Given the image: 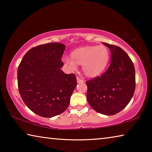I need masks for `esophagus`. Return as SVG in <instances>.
<instances>
[{
    "mask_svg": "<svg viewBox=\"0 0 152 152\" xmlns=\"http://www.w3.org/2000/svg\"><path fill=\"white\" fill-rule=\"evenodd\" d=\"M77 82H78V83H82V82H84V81L83 80H82L80 78H78V77H77Z\"/></svg>",
    "mask_w": 152,
    "mask_h": 152,
    "instance_id": "esophagus-1",
    "label": "esophagus"
}]
</instances>
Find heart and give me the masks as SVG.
Instances as JSON below:
<instances>
[{"label":"heart","mask_w":152,"mask_h":152,"mask_svg":"<svg viewBox=\"0 0 152 152\" xmlns=\"http://www.w3.org/2000/svg\"><path fill=\"white\" fill-rule=\"evenodd\" d=\"M71 57L63 59L70 70H76L78 64H82V71L87 76L95 77L106 68L109 60V51L103 45L86 46L74 50Z\"/></svg>","instance_id":"obj_1"}]
</instances>
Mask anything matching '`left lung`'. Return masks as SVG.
I'll return each instance as SVG.
<instances>
[{
    "label": "left lung",
    "mask_w": 152,
    "mask_h": 152,
    "mask_svg": "<svg viewBox=\"0 0 152 152\" xmlns=\"http://www.w3.org/2000/svg\"><path fill=\"white\" fill-rule=\"evenodd\" d=\"M102 43L111 53L110 64L101 76L86 81V98L96 112L113 115L124 109L132 99L135 88V71L124 50L116 45Z\"/></svg>",
    "instance_id": "1"
}]
</instances>
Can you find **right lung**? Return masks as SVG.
I'll return each instance as SVG.
<instances>
[{
  "instance_id": "right-lung-1",
  "label": "right lung",
  "mask_w": 152,
  "mask_h": 152,
  "mask_svg": "<svg viewBox=\"0 0 152 152\" xmlns=\"http://www.w3.org/2000/svg\"><path fill=\"white\" fill-rule=\"evenodd\" d=\"M66 45L50 43L33 48L18 67V88L24 103L37 115L50 118L68 107L77 80L61 70Z\"/></svg>"
}]
</instances>
